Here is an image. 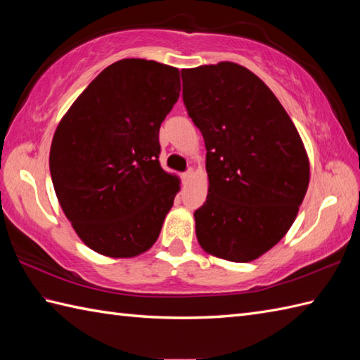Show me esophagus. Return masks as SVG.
I'll use <instances>...</instances> for the list:
<instances>
[{"label": "esophagus", "instance_id": "34e87169", "mask_svg": "<svg viewBox=\"0 0 360 360\" xmlns=\"http://www.w3.org/2000/svg\"><path fill=\"white\" fill-rule=\"evenodd\" d=\"M192 176H193V170H192V168H188L187 172H184V173L181 174V178H182V181H184V182H188L190 179H192Z\"/></svg>", "mask_w": 360, "mask_h": 360}]
</instances>
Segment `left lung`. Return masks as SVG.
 I'll return each instance as SVG.
<instances>
[{
	"label": "left lung",
	"instance_id": "obj_1",
	"mask_svg": "<svg viewBox=\"0 0 360 360\" xmlns=\"http://www.w3.org/2000/svg\"><path fill=\"white\" fill-rule=\"evenodd\" d=\"M182 101L204 137L209 195L195 210L212 255L246 263L292 226L309 184V160L288 112L254 72L221 62L182 70Z\"/></svg>",
	"mask_w": 360,
	"mask_h": 360
}]
</instances>
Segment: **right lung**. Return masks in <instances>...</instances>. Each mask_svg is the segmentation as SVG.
Here are the masks:
<instances>
[{
    "instance_id": "1",
    "label": "right lung",
    "mask_w": 360,
    "mask_h": 360,
    "mask_svg": "<svg viewBox=\"0 0 360 360\" xmlns=\"http://www.w3.org/2000/svg\"><path fill=\"white\" fill-rule=\"evenodd\" d=\"M179 71L141 58L110 65L53 134L49 168L66 218L88 248L114 258L148 250L179 190L159 164V128L178 102Z\"/></svg>"
}]
</instances>
